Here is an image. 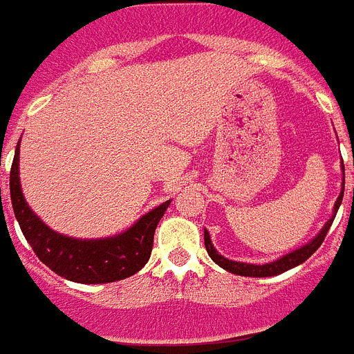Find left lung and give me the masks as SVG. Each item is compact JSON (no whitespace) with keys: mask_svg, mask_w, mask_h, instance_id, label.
Wrapping results in <instances>:
<instances>
[{"mask_svg":"<svg viewBox=\"0 0 354 354\" xmlns=\"http://www.w3.org/2000/svg\"><path fill=\"white\" fill-rule=\"evenodd\" d=\"M342 174H344V176H342V192H340V196H338V200L335 202V207H333L331 218H329V220L324 223V227H322L320 232H318L317 236L313 238L311 242H307L306 245L298 247V249H295V251L287 252V254H283V257H280L278 260H274V261H269V263H261V266L260 263H245V261H234V260H229V258L222 257V254H220V252L214 249V245H212L211 236H209V231H207V229H203V240H205V249H207V252H209V257L212 258V261H214V263H218V266L222 267V269L232 272V274H238V277H252V278L277 277V274H281V272L289 271V269H292V267H297V266H300V263H304V261L311 257L313 252L317 251L318 247L322 245V242H324V238H326L327 231H329V227H331L333 220H335L336 212H338V207H340L342 198H344V187H346V172H344V163H342Z\"/></svg>","mask_w":354,"mask_h":354,"instance_id":"8db88e82","label":"left lung"}]
</instances>
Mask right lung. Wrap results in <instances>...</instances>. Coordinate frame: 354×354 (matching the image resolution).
Listing matches in <instances>:
<instances>
[{"label":"right lung","mask_w":354,"mask_h":354,"mask_svg":"<svg viewBox=\"0 0 354 354\" xmlns=\"http://www.w3.org/2000/svg\"><path fill=\"white\" fill-rule=\"evenodd\" d=\"M10 200L23 236L36 257L59 277L77 283H109L136 274L151 258L158 222L169 203L145 212L120 234L105 238H73L54 231L28 207L19 183V142L10 169Z\"/></svg>","instance_id":"obj_1"}]
</instances>
